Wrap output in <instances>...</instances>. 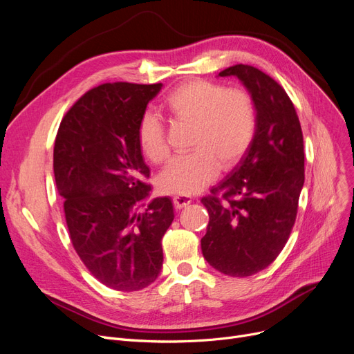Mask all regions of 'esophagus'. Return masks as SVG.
<instances>
[{"instance_id":"obj_1","label":"esophagus","mask_w":354,"mask_h":354,"mask_svg":"<svg viewBox=\"0 0 354 354\" xmlns=\"http://www.w3.org/2000/svg\"><path fill=\"white\" fill-rule=\"evenodd\" d=\"M192 202V199L189 196H183V195H178L174 198V205L176 209H182L185 207H188L189 203Z\"/></svg>"}]
</instances>
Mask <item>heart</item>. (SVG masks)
Segmentation results:
<instances>
[{
	"mask_svg": "<svg viewBox=\"0 0 354 354\" xmlns=\"http://www.w3.org/2000/svg\"><path fill=\"white\" fill-rule=\"evenodd\" d=\"M166 113L182 126H192V153L167 165L159 188L171 195H194L205 189L222 169H230L245 153L255 132L251 96L241 88H225L208 80H191L174 88L163 100ZM138 140L152 163L169 156L166 127L153 111H145L138 124Z\"/></svg>",
	"mask_w": 354,
	"mask_h": 354,
	"instance_id": "heart-1",
	"label": "heart"
}]
</instances>
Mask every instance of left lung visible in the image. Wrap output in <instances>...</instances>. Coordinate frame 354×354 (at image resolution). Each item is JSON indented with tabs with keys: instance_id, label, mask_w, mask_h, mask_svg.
I'll return each mask as SVG.
<instances>
[{
	"instance_id": "obj_1",
	"label": "left lung",
	"mask_w": 354,
	"mask_h": 354,
	"mask_svg": "<svg viewBox=\"0 0 354 354\" xmlns=\"http://www.w3.org/2000/svg\"><path fill=\"white\" fill-rule=\"evenodd\" d=\"M218 76L248 90L255 132L230 175L201 199L209 214L201 248L219 272L248 277L274 261L292 230L304 185L303 132L286 90L268 74L236 64Z\"/></svg>"
}]
</instances>
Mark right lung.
Returning <instances> with one entry per match:
<instances>
[{"label": "right lung", "instance_id": "obj_1", "mask_svg": "<svg viewBox=\"0 0 354 354\" xmlns=\"http://www.w3.org/2000/svg\"><path fill=\"white\" fill-rule=\"evenodd\" d=\"M162 83H106L63 118L54 143L55 187L64 198L71 244L97 280L118 291L152 284L162 268L171 198L147 201L151 171L138 124Z\"/></svg>", "mask_w": 354, "mask_h": 354}]
</instances>
